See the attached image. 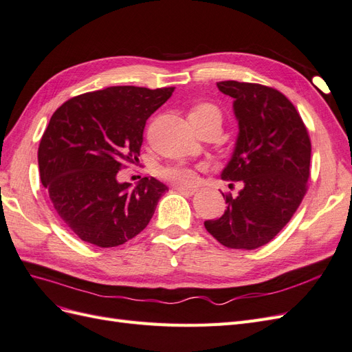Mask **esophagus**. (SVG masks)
Listing matches in <instances>:
<instances>
[{"label": "esophagus", "instance_id": "esophagus-1", "mask_svg": "<svg viewBox=\"0 0 352 352\" xmlns=\"http://www.w3.org/2000/svg\"><path fill=\"white\" fill-rule=\"evenodd\" d=\"M173 189L177 190V192H180V194H185V195H194L197 192L195 188H189V186H184V185H175Z\"/></svg>", "mask_w": 352, "mask_h": 352}]
</instances>
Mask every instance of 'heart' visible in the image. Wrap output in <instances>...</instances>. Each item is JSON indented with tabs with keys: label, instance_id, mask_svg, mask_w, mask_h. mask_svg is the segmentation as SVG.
<instances>
[{
	"label": "heart",
	"instance_id": "heart-1",
	"mask_svg": "<svg viewBox=\"0 0 352 352\" xmlns=\"http://www.w3.org/2000/svg\"><path fill=\"white\" fill-rule=\"evenodd\" d=\"M197 116H212L220 120V111L212 104H198L190 111L189 117H197ZM160 176H163L167 180H172L179 185L184 186H192L197 184L198 173L197 170L188 166H168L160 170Z\"/></svg>",
	"mask_w": 352,
	"mask_h": 352
}]
</instances>
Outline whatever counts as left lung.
<instances>
[{"mask_svg": "<svg viewBox=\"0 0 352 352\" xmlns=\"http://www.w3.org/2000/svg\"><path fill=\"white\" fill-rule=\"evenodd\" d=\"M217 88L233 98L239 127L220 176L241 182L242 189L235 198L223 195L225 212L204 226L228 248L255 250L278 235L300 207L310 177L311 142L301 116L278 89L236 80L219 82Z\"/></svg>", "mask_w": 352, "mask_h": 352, "instance_id": "8db88e82", "label": "left lung"}]
</instances>
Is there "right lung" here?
I'll list each match as a JSON object with an SVG mask.
<instances>
[{"instance_id":"right-lung-1","label":"right lung","mask_w":352,"mask_h":352,"mask_svg":"<svg viewBox=\"0 0 352 352\" xmlns=\"http://www.w3.org/2000/svg\"><path fill=\"white\" fill-rule=\"evenodd\" d=\"M173 91L110 87L78 95L52 114L38 150L41 182L82 241L117 247L150 223L168 188L155 177L122 184L117 173L140 162L148 117Z\"/></svg>"}]
</instances>
